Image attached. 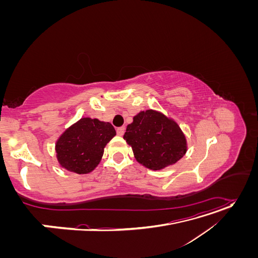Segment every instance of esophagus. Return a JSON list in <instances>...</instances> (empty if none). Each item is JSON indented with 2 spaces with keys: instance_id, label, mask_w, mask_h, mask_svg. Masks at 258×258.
Returning a JSON list of instances; mask_svg holds the SVG:
<instances>
[{
  "instance_id": "esophagus-1",
  "label": "esophagus",
  "mask_w": 258,
  "mask_h": 258,
  "mask_svg": "<svg viewBox=\"0 0 258 258\" xmlns=\"http://www.w3.org/2000/svg\"><path fill=\"white\" fill-rule=\"evenodd\" d=\"M124 130H126V128H124L123 126H122V127H119V128H117V130H116L117 135H118V136H123Z\"/></svg>"
}]
</instances>
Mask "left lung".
<instances>
[{
  "label": "left lung",
  "mask_w": 258,
  "mask_h": 258,
  "mask_svg": "<svg viewBox=\"0 0 258 258\" xmlns=\"http://www.w3.org/2000/svg\"><path fill=\"white\" fill-rule=\"evenodd\" d=\"M123 139L137 161L154 171L174 165L187 152L186 137L177 122L154 110L137 114Z\"/></svg>",
  "instance_id": "obj_1"
}]
</instances>
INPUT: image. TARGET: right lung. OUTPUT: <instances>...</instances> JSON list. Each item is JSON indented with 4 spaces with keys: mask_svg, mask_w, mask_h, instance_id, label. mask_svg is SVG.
Returning <instances> with one entry per match:
<instances>
[{
    "mask_svg": "<svg viewBox=\"0 0 258 258\" xmlns=\"http://www.w3.org/2000/svg\"><path fill=\"white\" fill-rule=\"evenodd\" d=\"M115 136L110 122L90 117L81 118L57 140L54 150L60 167L77 174L91 172L102 159L105 145Z\"/></svg>",
    "mask_w": 258,
    "mask_h": 258,
    "instance_id": "obj_1",
    "label": "right lung"
}]
</instances>
